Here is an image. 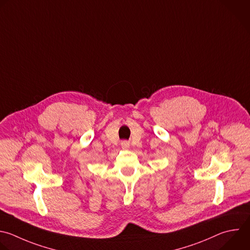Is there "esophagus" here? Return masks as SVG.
Instances as JSON below:
<instances>
[{
  "instance_id": "obj_1",
  "label": "esophagus",
  "mask_w": 250,
  "mask_h": 250,
  "mask_svg": "<svg viewBox=\"0 0 250 250\" xmlns=\"http://www.w3.org/2000/svg\"><path fill=\"white\" fill-rule=\"evenodd\" d=\"M122 147H123L124 149H127V148L129 147V144H128L126 141H123V142H122Z\"/></svg>"
}]
</instances>
